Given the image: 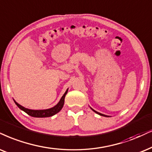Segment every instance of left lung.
I'll use <instances>...</instances> for the list:
<instances>
[{
  "label": "left lung",
  "instance_id": "1",
  "mask_svg": "<svg viewBox=\"0 0 152 152\" xmlns=\"http://www.w3.org/2000/svg\"><path fill=\"white\" fill-rule=\"evenodd\" d=\"M92 109V108H91ZM92 110H93V111H95V113H97V114H99V115H100V116H106V115H104V114H100V113H99V112H97V111H95V110H94V109H92Z\"/></svg>",
  "mask_w": 152,
  "mask_h": 152
}]
</instances>
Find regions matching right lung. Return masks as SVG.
I'll return each mask as SVG.
<instances>
[{"label":"right lung","mask_w":152,"mask_h":152,"mask_svg":"<svg viewBox=\"0 0 152 152\" xmlns=\"http://www.w3.org/2000/svg\"><path fill=\"white\" fill-rule=\"evenodd\" d=\"M67 92H68V90H66V91L65 92L64 95L62 96V98L60 99V101L59 102L57 105H55L54 107H52V108L48 109H44V110H32V109H26L24 107L21 106L20 104H19L16 102L15 101V103L16 104L17 106L21 110L24 111V112H26V114L29 115L31 116L36 117V118H45V117H50V116H53V115L56 114L57 113H58L59 111L62 109L63 106H64L65 96H66Z\"/></svg>","instance_id":"obj_1"}]
</instances>
